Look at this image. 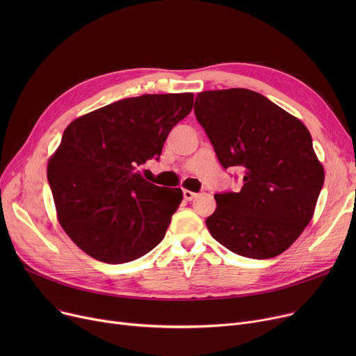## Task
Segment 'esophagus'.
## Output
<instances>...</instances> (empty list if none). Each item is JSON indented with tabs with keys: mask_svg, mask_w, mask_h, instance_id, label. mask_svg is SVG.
I'll list each match as a JSON object with an SVG mask.
<instances>
[{
	"mask_svg": "<svg viewBox=\"0 0 356 356\" xmlns=\"http://www.w3.org/2000/svg\"><path fill=\"white\" fill-rule=\"evenodd\" d=\"M183 197L186 200H192L193 197H196V193L195 192H191V191H183Z\"/></svg>",
	"mask_w": 356,
	"mask_h": 356,
	"instance_id": "1",
	"label": "esophagus"
}]
</instances>
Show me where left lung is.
<instances>
[{"mask_svg": "<svg viewBox=\"0 0 356 356\" xmlns=\"http://www.w3.org/2000/svg\"><path fill=\"white\" fill-rule=\"evenodd\" d=\"M195 115L223 168L238 167V193H216L211 235L254 259L284 252L314 213L325 170L306 125L258 92L232 88L196 95Z\"/></svg>", "mask_w": 356, "mask_h": 356, "instance_id": "8db88e82", "label": "left lung"}]
</instances>
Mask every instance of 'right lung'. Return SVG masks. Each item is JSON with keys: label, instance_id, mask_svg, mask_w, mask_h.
<instances>
[{"label": "right lung", "instance_id": "1", "mask_svg": "<svg viewBox=\"0 0 356 356\" xmlns=\"http://www.w3.org/2000/svg\"><path fill=\"white\" fill-rule=\"evenodd\" d=\"M192 106L193 93L141 95L67 125L47 180L62 228L83 252L124 264L163 241L183 193L147 181L140 168L160 159L168 133Z\"/></svg>", "mask_w": 356, "mask_h": 356}]
</instances>
